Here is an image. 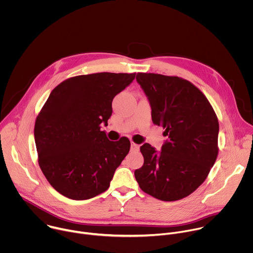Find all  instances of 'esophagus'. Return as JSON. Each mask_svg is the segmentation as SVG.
<instances>
[{
	"mask_svg": "<svg viewBox=\"0 0 253 253\" xmlns=\"http://www.w3.org/2000/svg\"><path fill=\"white\" fill-rule=\"evenodd\" d=\"M138 149H139L138 144H136L135 142H131V150L132 151H138Z\"/></svg>",
	"mask_w": 253,
	"mask_h": 253,
	"instance_id": "esophagus-1",
	"label": "esophagus"
}]
</instances>
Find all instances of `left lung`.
I'll list each match as a JSON object with an SVG mask.
<instances>
[{"label": "left lung", "mask_w": 253, "mask_h": 253, "mask_svg": "<svg viewBox=\"0 0 253 253\" xmlns=\"http://www.w3.org/2000/svg\"><path fill=\"white\" fill-rule=\"evenodd\" d=\"M136 79L150 101L153 123L165 129L168 141L160 153L148 143L140 147L144 163L135 178L159 200H180L205 181L217 158V116L205 95L183 78L138 73Z\"/></svg>", "instance_id": "obj_1"}]
</instances>
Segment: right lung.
<instances>
[{
    "mask_svg": "<svg viewBox=\"0 0 253 253\" xmlns=\"http://www.w3.org/2000/svg\"><path fill=\"white\" fill-rule=\"evenodd\" d=\"M136 73H94L71 77L51 92L35 122L39 166L60 194L93 198L110 186L130 141L108 140L101 124L112 115V101Z\"/></svg>",
    "mask_w": 253,
    "mask_h": 253,
    "instance_id": "1",
    "label": "right lung"
}]
</instances>
